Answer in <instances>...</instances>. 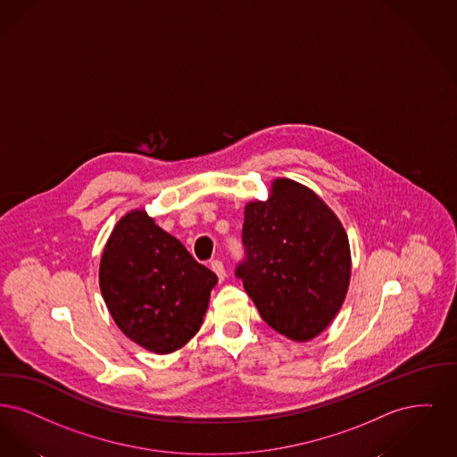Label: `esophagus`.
I'll list each match as a JSON object with an SVG mask.
<instances>
[{
  "instance_id": "esophagus-1",
  "label": "esophagus",
  "mask_w": 457,
  "mask_h": 457,
  "mask_svg": "<svg viewBox=\"0 0 457 457\" xmlns=\"http://www.w3.org/2000/svg\"><path fill=\"white\" fill-rule=\"evenodd\" d=\"M210 266H212V270L215 271V275L219 277L220 281H223V279H225V268H223V262L219 261V259H213Z\"/></svg>"
}]
</instances>
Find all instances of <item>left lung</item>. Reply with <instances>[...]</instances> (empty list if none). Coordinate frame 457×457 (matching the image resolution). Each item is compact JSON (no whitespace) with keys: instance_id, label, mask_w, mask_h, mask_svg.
<instances>
[{"instance_id":"1","label":"left lung","mask_w":457,"mask_h":457,"mask_svg":"<svg viewBox=\"0 0 457 457\" xmlns=\"http://www.w3.org/2000/svg\"><path fill=\"white\" fill-rule=\"evenodd\" d=\"M242 244L236 277L262 320L294 341L320 335L343 305L352 271L333 210L309 187L275 179L270 198L245 204Z\"/></svg>"}]
</instances>
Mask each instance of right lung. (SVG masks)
Returning a JSON list of instances; mask_svg holds the SVG:
<instances>
[{
	"mask_svg": "<svg viewBox=\"0 0 457 457\" xmlns=\"http://www.w3.org/2000/svg\"><path fill=\"white\" fill-rule=\"evenodd\" d=\"M217 281L145 210L116 223L100 259V292L114 322L131 341L160 355L198 333Z\"/></svg>",
	"mask_w": 457,
	"mask_h": 457,
	"instance_id": "1",
	"label": "right lung"
}]
</instances>
